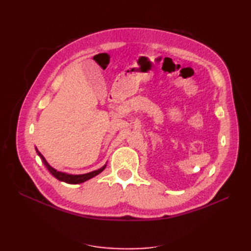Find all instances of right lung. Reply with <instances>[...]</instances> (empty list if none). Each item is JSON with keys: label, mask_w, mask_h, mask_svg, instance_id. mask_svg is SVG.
I'll use <instances>...</instances> for the list:
<instances>
[{"label": "right lung", "mask_w": 251, "mask_h": 251, "mask_svg": "<svg viewBox=\"0 0 251 251\" xmlns=\"http://www.w3.org/2000/svg\"><path fill=\"white\" fill-rule=\"evenodd\" d=\"M36 153L37 155H39L42 159V161L44 162L45 166H46L47 170L51 173V175L53 177H55L57 180L59 181H63V182H66V183H69V184H78V183H82V182H85L91 178H93L95 176H97L98 174H100L104 169L105 166L107 165H103L102 168H100V170H96V171H93V172H90V173H87V174H82V175H71V174H66V173H63V172H58L56 171L55 169H53L51 165H49V163L46 161V159L44 158V156L40 153L39 151H37L36 149Z\"/></svg>", "instance_id": "right-lung-1"}]
</instances>
